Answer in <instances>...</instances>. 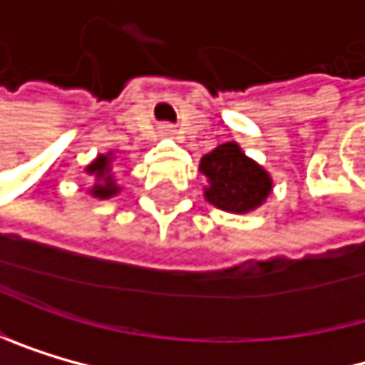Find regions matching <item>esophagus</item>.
<instances>
[{"label": "esophagus", "mask_w": 365, "mask_h": 365, "mask_svg": "<svg viewBox=\"0 0 365 365\" xmlns=\"http://www.w3.org/2000/svg\"><path fill=\"white\" fill-rule=\"evenodd\" d=\"M164 131H168V129H166V127H164Z\"/></svg>", "instance_id": "1"}]
</instances>
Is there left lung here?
Masks as SVG:
<instances>
[{
	"label": "left lung",
	"mask_w": 365,
	"mask_h": 365,
	"mask_svg": "<svg viewBox=\"0 0 365 365\" xmlns=\"http://www.w3.org/2000/svg\"><path fill=\"white\" fill-rule=\"evenodd\" d=\"M199 170L207 177L205 199L227 212H250L272 192V179L234 142L217 146L201 158Z\"/></svg>",
	"instance_id": "left-lung-1"
}]
</instances>
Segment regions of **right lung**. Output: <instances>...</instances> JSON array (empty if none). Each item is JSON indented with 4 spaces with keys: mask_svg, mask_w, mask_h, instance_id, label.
<instances>
[{
    "mask_svg": "<svg viewBox=\"0 0 365 365\" xmlns=\"http://www.w3.org/2000/svg\"><path fill=\"white\" fill-rule=\"evenodd\" d=\"M109 162H111V158L109 155H101L98 158L87 170L91 173V175H96L98 179H103V184H96L93 186V195L96 197H103V199H107V197H111V195H115L118 192V188H115V184H113V179H111V175H109Z\"/></svg>",
    "mask_w": 365,
    "mask_h": 365,
    "instance_id": "add662e5",
    "label": "right lung"
}]
</instances>
